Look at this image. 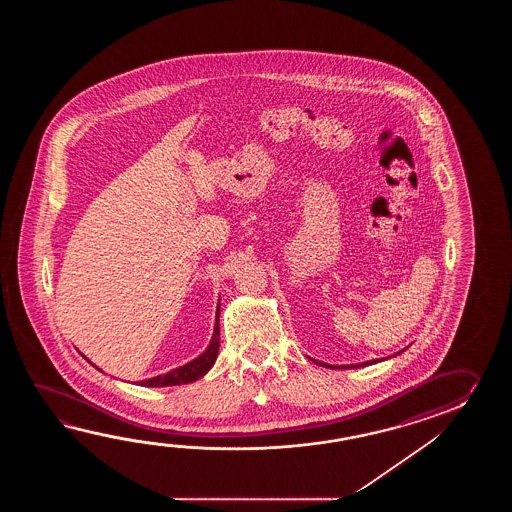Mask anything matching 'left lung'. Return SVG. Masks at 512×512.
Segmentation results:
<instances>
[{
	"instance_id": "8db88e82",
	"label": "left lung",
	"mask_w": 512,
	"mask_h": 512,
	"mask_svg": "<svg viewBox=\"0 0 512 512\" xmlns=\"http://www.w3.org/2000/svg\"><path fill=\"white\" fill-rule=\"evenodd\" d=\"M403 351H399V353H403ZM399 353H397V355H399ZM392 357H395V355H392ZM315 362L316 364H320V366H326V368H335V366H327V364H324V362H318V360H315ZM377 362H379V359L366 360V362H360V364H349V366H338V368H344V370H348V368H362V366H370V364H377Z\"/></svg>"
}]
</instances>
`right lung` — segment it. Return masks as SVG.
I'll return each mask as SVG.
<instances>
[{"label": "right lung", "instance_id": "right-lung-1", "mask_svg": "<svg viewBox=\"0 0 512 512\" xmlns=\"http://www.w3.org/2000/svg\"><path fill=\"white\" fill-rule=\"evenodd\" d=\"M219 309H221V307H219L218 304V307H216V324H214V333H212V338H210V344H208V348L205 349L199 357L190 360V362H186V364L179 366V368L168 371V373L157 375V377H152V379H144V381L135 382V384L148 386V388H164V386H179V384H188V382L201 379V377L214 366L216 359H218ZM84 359H86V357H84ZM87 362H89V360H87ZM91 366H95V364L91 362ZM95 368H97V366H95ZM97 370H100V368H97Z\"/></svg>", "mask_w": 512, "mask_h": 512}]
</instances>
